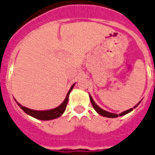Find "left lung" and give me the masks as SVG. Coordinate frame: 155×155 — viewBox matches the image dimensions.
I'll list each match as a JSON object with an SVG mask.
<instances>
[{
  "label": "left lung",
  "instance_id": "obj_1",
  "mask_svg": "<svg viewBox=\"0 0 155 155\" xmlns=\"http://www.w3.org/2000/svg\"><path fill=\"white\" fill-rule=\"evenodd\" d=\"M89 98H90V100H91V103H92V107H93V108L95 110H96V111L97 112L98 114H100V115L102 116H104V117H118V116H123V115H125V114H126L129 113L130 111H132L133 110V108H131V109L128 110H125V111L122 112V113H121L119 115H117V114H113V113H110V112L108 111H106V110H104L101 109V108L100 107H98L97 105H96V104L94 102V100H92V96H89ZM137 104V105H138ZM137 105H136L133 108L135 107H137Z\"/></svg>",
  "mask_w": 155,
  "mask_h": 155
}]
</instances>
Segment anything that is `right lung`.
Returning <instances> with one entry per match:
<instances>
[{
  "instance_id": "right-lung-1",
  "label": "right lung",
  "mask_w": 155,
  "mask_h": 155,
  "mask_svg": "<svg viewBox=\"0 0 155 155\" xmlns=\"http://www.w3.org/2000/svg\"><path fill=\"white\" fill-rule=\"evenodd\" d=\"M74 86V84H73L71 86V89L69 90L68 93H67V96H66V99H65L64 101L63 102V104H60L59 107H57L56 108H54V109L48 110H44V111H39V110H30L29 108H26L23 106L20 105V104L17 103L19 107H21V109L23 110L24 112H26L27 114L32 116V117H35L37 119H40V120H51V119H55L59 117V116H61L63 114V112L65 111L66 107H67V103H68V97L69 95H70V92H71V90L73 89V87Z\"/></svg>"
}]
</instances>
